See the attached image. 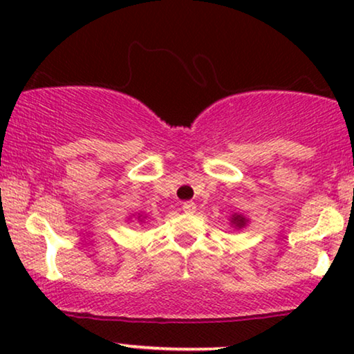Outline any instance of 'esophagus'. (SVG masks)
Here are the masks:
<instances>
[{
    "label": "esophagus",
    "mask_w": 354,
    "mask_h": 354,
    "mask_svg": "<svg viewBox=\"0 0 354 354\" xmlns=\"http://www.w3.org/2000/svg\"><path fill=\"white\" fill-rule=\"evenodd\" d=\"M182 209L187 212V214H193V212L196 211V205L193 201H185L182 205Z\"/></svg>",
    "instance_id": "obj_1"
}]
</instances>
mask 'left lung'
I'll return each mask as SVG.
<instances>
[{
    "label": "left lung",
    "instance_id": "1",
    "mask_svg": "<svg viewBox=\"0 0 354 354\" xmlns=\"http://www.w3.org/2000/svg\"><path fill=\"white\" fill-rule=\"evenodd\" d=\"M232 222H234V224L236 225V227H243L245 225V217L243 216H239V214H235L234 217H232Z\"/></svg>",
    "mask_w": 354,
    "mask_h": 354
}]
</instances>
